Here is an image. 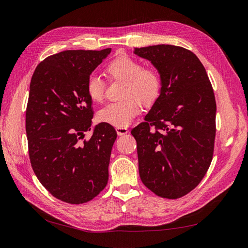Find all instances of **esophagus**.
Returning a JSON list of instances; mask_svg holds the SVG:
<instances>
[{"label":"esophagus","mask_w":248,"mask_h":248,"mask_svg":"<svg viewBox=\"0 0 248 248\" xmlns=\"http://www.w3.org/2000/svg\"><path fill=\"white\" fill-rule=\"evenodd\" d=\"M116 132H117V135L122 136V135H125L129 133L128 128H124V126H117L116 128Z\"/></svg>","instance_id":"1"}]
</instances>
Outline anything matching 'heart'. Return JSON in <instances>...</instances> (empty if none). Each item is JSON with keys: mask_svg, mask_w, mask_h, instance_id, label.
<instances>
[{"mask_svg": "<svg viewBox=\"0 0 248 248\" xmlns=\"http://www.w3.org/2000/svg\"><path fill=\"white\" fill-rule=\"evenodd\" d=\"M106 71L111 78L124 80V97L125 99L110 103L97 113L99 122L115 126H126L134 118L140 103L151 105L160 93L161 78L154 69L143 68L142 63L128 55L118 56L107 66ZM105 82L98 75L92 74L86 84L87 94L95 103L105 97Z\"/></svg>", "mask_w": 248, "mask_h": 248, "instance_id": "heart-1", "label": "heart"}]
</instances>
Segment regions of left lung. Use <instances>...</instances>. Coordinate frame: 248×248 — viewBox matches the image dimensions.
Listing matches in <instances>:
<instances>
[{"instance_id": "8db88e82", "label": "left lung", "mask_w": 248, "mask_h": 248, "mask_svg": "<svg viewBox=\"0 0 248 248\" xmlns=\"http://www.w3.org/2000/svg\"><path fill=\"white\" fill-rule=\"evenodd\" d=\"M161 78L160 94L131 131L139 176L157 196L177 199L199 185L211 166L216 100L205 68L189 50L173 45L135 48Z\"/></svg>"}]
</instances>
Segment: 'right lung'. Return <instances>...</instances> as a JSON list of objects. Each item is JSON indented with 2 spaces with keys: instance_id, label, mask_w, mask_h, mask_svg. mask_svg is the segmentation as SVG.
I'll return each mask as SVG.
<instances>
[{
  "instance_id": "add662e5",
  "label": "right lung",
  "mask_w": 248,
  "mask_h": 248,
  "mask_svg": "<svg viewBox=\"0 0 248 248\" xmlns=\"http://www.w3.org/2000/svg\"><path fill=\"white\" fill-rule=\"evenodd\" d=\"M110 52L66 50L40 62L31 78L26 109L31 167L50 194L71 204L92 200L109 179L115 129L100 123L89 140L82 139L94 114L87 79Z\"/></svg>"
}]
</instances>
